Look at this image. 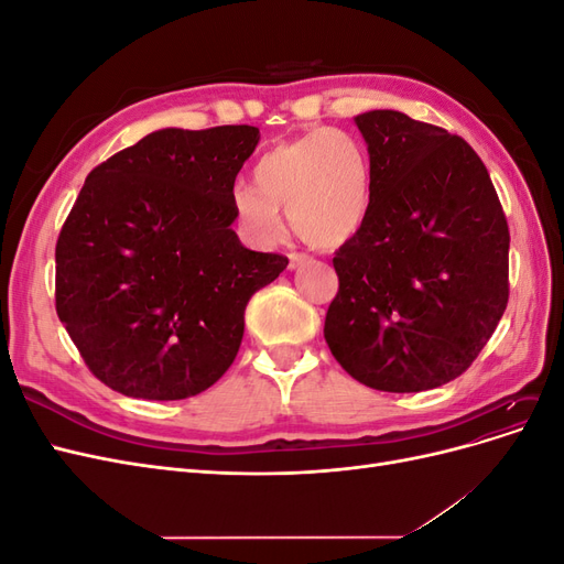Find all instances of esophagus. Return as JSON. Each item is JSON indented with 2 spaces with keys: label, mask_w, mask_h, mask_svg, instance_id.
Listing matches in <instances>:
<instances>
[{
  "label": "esophagus",
  "mask_w": 564,
  "mask_h": 564,
  "mask_svg": "<svg viewBox=\"0 0 564 564\" xmlns=\"http://www.w3.org/2000/svg\"><path fill=\"white\" fill-rule=\"evenodd\" d=\"M305 263H311L308 253H289V270H299Z\"/></svg>",
  "instance_id": "obj_1"
}]
</instances>
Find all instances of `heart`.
Wrapping results in <instances>:
<instances>
[{"mask_svg": "<svg viewBox=\"0 0 564 564\" xmlns=\"http://www.w3.org/2000/svg\"><path fill=\"white\" fill-rule=\"evenodd\" d=\"M371 169L360 141L344 129H313L268 148L251 166V185H235L237 226L256 245H270L289 224L303 242L340 247L369 214Z\"/></svg>", "mask_w": 564, "mask_h": 564, "instance_id": "1", "label": "heart"}]
</instances>
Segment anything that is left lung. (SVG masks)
I'll return each mask as SVG.
<instances>
[{"mask_svg": "<svg viewBox=\"0 0 564 564\" xmlns=\"http://www.w3.org/2000/svg\"><path fill=\"white\" fill-rule=\"evenodd\" d=\"M355 124L369 152L371 202L334 256L338 294L324 338L355 381L431 390L473 365L506 311V216L460 135L398 110H369Z\"/></svg>", "mask_w": 564, "mask_h": 564, "instance_id": "8db88e82", "label": "left lung"}]
</instances>
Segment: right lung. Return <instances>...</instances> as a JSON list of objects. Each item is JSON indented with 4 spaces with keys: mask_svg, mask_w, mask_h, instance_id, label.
<instances>
[{
    "mask_svg": "<svg viewBox=\"0 0 564 564\" xmlns=\"http://www.w3.org/2000/svg\"><path fill=\"white\" fill-rule=\"evenodd\" d=\"M256 127L160 129L98 164L56 245V313L98 381L141 400L214 386L286 259L242 247L230 193Z\"/></svg>",
    "mask_w": 564,
    "mask_h": 564,
    "instance_id": "add662e5",
    "label": "right lung"
}]
</instances>
